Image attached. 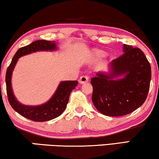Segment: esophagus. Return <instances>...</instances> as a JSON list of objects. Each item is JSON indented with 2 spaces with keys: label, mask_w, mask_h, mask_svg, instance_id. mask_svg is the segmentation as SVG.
Returning <instances> with one entry per match:
<instances>
[{
  "label": "esophagus",
  "mask_w": 159,
  "mask_h": 159,
  "mask_svg": "<svg viewBox=\"0 0 159 159\" xmlns=\"http://www.w3.org/2000/svg\"><path fill=\"white\" fill-rule=\"evenodd\" d=\"M89 81V78L87 76H85V75H83L79 79V82L80 84H84Z\"/></svg>",
  "instance_id": "1"
}]
</instances>
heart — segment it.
<instances>
[{"label":"heart","instance_id":"obj_1","mask_svg":"<svg viewBox=\"0 0 159 159\" xmlns=\"http://www.w3.org/2000/svg\"><path fill=\"white\" fill-rule=\"evenodd\" d=\"M105 55V52L104 50H99V49H93L91 52V57L93 60H99Z\"/></svg>","mask_w":159,"mask_h":159}]
</instances>
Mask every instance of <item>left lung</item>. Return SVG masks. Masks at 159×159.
<instances>
[{
	"mask_svg": "<svg viewBox=\"0 0 159 159\" xmlns=\"http://www.w3.org/2000/svg\"><path fill=\"white\" fill-rule=\"evenodd\" d=\"M123 53L109 64L108 72H98L91 80L93 104L110 117L137 109L146 101L150 88L151 68L143 51L124 44Z\"/></svg>",
	"mask_w": 159,
	"mask_h": 159,
	"instance_id": "1",
	"label": "left lung"
}]
</instances>
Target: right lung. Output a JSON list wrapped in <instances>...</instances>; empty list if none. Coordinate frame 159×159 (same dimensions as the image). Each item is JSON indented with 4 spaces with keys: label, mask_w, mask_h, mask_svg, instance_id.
Here are the masks:
<instances>
[{
    "label": "right lung",
    "mask_w": 159,
    "mask_h": 159,
    "mask_svg": "<svg viewBox=\"0 0 159 159\" xmlns=\"http://www.w3.org/2000/svg\"><path fill=\"white\" fill-rule=\"evenodd\" d=\"M57 50L55 41L37 40L29 45L19 49L13 56L10 66L6 70V84L8 99L14 110L24 117L35 122H45L55 119L66 109L70 92L75 89L79 82L77 80H64L58 85L57 88L50 100L37 106L24 105L19 102L13 94L11 86L13 70L18 60L24 55L39 51H55Z\"/></svg>",
    "instance_id": "obj_1"
}]
</instances>
